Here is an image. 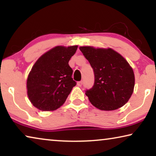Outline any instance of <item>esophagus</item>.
<instances>
[{
  "mask_svg": "<svg viewBox=\"0 0 156 156\" xmlns=\"http://www.w3.org/2000/svg\"><path fill=\"white\" fill-rule=\"evenodd\" d=\"M82 84H83V82H82V81H80V82H77V85H78L79 87H82Z\"/></svg>",
  "mask_w": 156,
  "mask_h": 156,
  "instance_id": "obj_1",
  "label": "esophagus"
}]
</instances>
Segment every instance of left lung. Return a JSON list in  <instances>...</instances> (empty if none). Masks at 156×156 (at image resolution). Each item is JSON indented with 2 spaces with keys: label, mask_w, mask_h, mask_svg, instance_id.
<instances>
[{
  "label": "left lung",
  "mask_w": 156,
  "mask_h": 156,
  "mask_svg": "<svg viewBox=\"0 0 156 156\" xmlns=\"http://www.w3.org/2000/svg\"><path fill=\"white\" fill-rule=\"evenodd\" d=\"M94 74V83L85 94L100 110L112 111L123 106L133 91L135 77L128 62L112 49L80 47Z\"/></svg>",
  "instance_id": "left-lung-1"
}]
</instances>
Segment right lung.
<instances>
[{
    "mask_svg": "<svg viewBox=\"0 0 156 156\" xmlns=\"http://www.w3.org/2000/svg\"><path fill=\"white\" fill-rule=\"evenodd\" d=\"M77 46H57L42 55L33 65L27 80V96L41 111H53L62 105L76 82L69 61Z\"/></svg>",
    "mask_w": 156,
    "mask_h": 156,
    "instance_id": "obj_1",
    "label": "right lung"
}]
</instances>
